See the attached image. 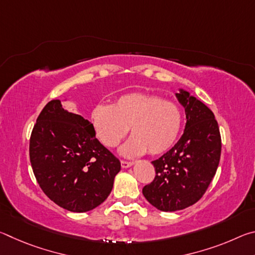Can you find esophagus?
Masks as SVG:
<instances>
[{
	"instance_id": "1",
	"label": "esophagus",
	"mask_w": 255,
	"mask_h": 255,
	"mask_svg": "<svg viewBox=\"0 0 255 255\" xmlns=\"http://www.w3.org/2000/svg\"><path fill=\"white\" fill-rule=\"evenodd\" d=\"M133 165V162H128V161H122V167L123 169H128Z\"/></svg>"
}]
</instances>
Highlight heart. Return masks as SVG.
<instances>
[{"label":"heart","mask_w":255,"mask_h":255,"mask_svg":"<svg viewBox=\"0 0 255 255\" xmlns=\"http://www.w3.org/2000/svg\"><path fill=\"white\" fill-rule=\"evenodd\" d=\"M97 137L109 148L117 146L130 128L131 137L120 152L136 157L158 155L170 149L182 127V114L175 103L146 93H128L112 106L98 105L91 114Z\"/></svg>","instance_id":"obj_1"}]
</instances>
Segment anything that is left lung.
Wrapping results in <instances>:
<instances>
[{"instance_id": "obj_1", "label": "left lung", "mask_w": 255, "mask_h": 255, "mask_svg": "<svg viewBox=\"0 0 255 255\" xmlns=\"http://www.w3.org/2000/svg\"><path fill=\"white\" fill-rule=\"evenodd\" d=\"M185 111V128L173 147L155 159L153 182L143 188L150 205L162 211L182 210L200 199L217 171L222 139L208 107L185 90L175 93Z\"/></svg>"}]
</instances>
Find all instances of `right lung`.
<instances>
[{"label":"right lung","mask_w":255,"mask_h":255,"mask_svg":"<svg viewBox=\"0 0 255 255\" xmlns=\"http://www.w3.org/2000/svg\"><path fill=\"white\" fill-rule=\"evenodd\" d=\"M30 162L45 195L62 208L85 213L110 195L120 161L97 139L93 125L51 100L38 116Z\"/></svg>","instance_id":"add662e5"}]
</instances>
